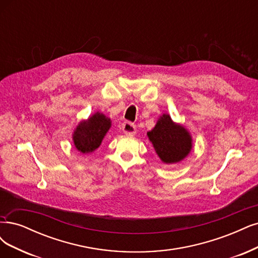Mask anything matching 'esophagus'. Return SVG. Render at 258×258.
I'll use <instances>...</instances> for the list:
<instances>
[{
  "label": "esophagus",
  "mask_w": 258,
  "mask_h": 258,
  "mask_svg": "<svg viewBox=\"0 0 258 258\" xmlns=\"http://www.w3.org/2000/svg\"><path fill=\"white\" fill-rule=\"evenodd\" d=\"M122 131L126 136H133L137 132V127L135 123L130 121H125L122 123Z\"/></svg>",
  "instance_id": "esophagus-1"
}]
</instances>
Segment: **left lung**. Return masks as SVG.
I'll return each mask as SVG.
<instances>
[{
    "mask_svg": "<svg viewBox=\"0 0 258 258\" xmlns=\"http://www.w3.org/2000/svg\"><path fill=\"white\" fill-rule=\"evenodd\" d=\"M147 136L159 158L167 164L181 161L192 148L189 132L174 123L167 114H163L159 118L155 128Z\"/></svg>",
    "mask_w": 258,
    "mask_h": 258,
    "instance_id": "obj_1",
    "label": "left lung"
}]
</instances>
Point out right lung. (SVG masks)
<instances>
[{
	"mask_svg": "<svg viewBox=\"0 0 258 258\" xmlns=\"http://www.w3.org/2000/svg\"><path fill=\"white\" fill-rule=\"evenodd\" d=\"M111 127V119L101 113H96L87 120H83L74 133L76 148L83 154L94 152L101 144L105 133Z\"/></svg>",
	"mask_w": 258,
	"mask_h": 258,
	"instance_id": "obj_1",
	"label": "right lung"
}]
</instances>
